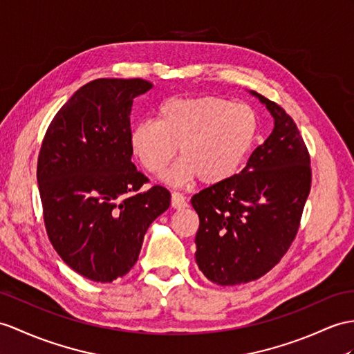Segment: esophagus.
<instances>
[{
  "label": "esophagus",
  "mask_w": 354,
  "mask_h": 354,
  "mask_svg": "<svg viewBox=\"0 0 354 354\" xmlns=\"http://www.w3.org/2000/svg\"><path fill=\"white\" fill-rule=\"evenodd\" d=\"M171 205H172V209L182 210V209H186V207H187V201H186V198L182 194L172 192V195H171Z\"/></svg>",
  "instance_id": "esophagus-1"
}]
</instances>
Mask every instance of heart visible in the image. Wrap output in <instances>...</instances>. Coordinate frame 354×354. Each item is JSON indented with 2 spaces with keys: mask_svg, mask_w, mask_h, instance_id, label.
<instances>
[{
  "mask_svg": "<svg viewBox=\"0 0 354 354\" xmlns=\"http://www.w3.org/2000/svg\"><path fill=\"white\" fill-rule=\"evenodd\" d=\"M258 135L255 111L219 96L174 97L158 108L156 122L141 120L129 132V144L141 165L160 174L180 147L182 160L167 174L168 183L185 186L200 178L219 185L242 169Z\"/></svg>",
  "mask_w": 354,
  "mask_h": 354,
  "instance_id": "obj_1",
  "label": "heart"
}]
</instances>
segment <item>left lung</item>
<instances>
[{
    "instance_id": "obj_1",
    "label": "left lung",
    "mask_w": 354,
    "mask_h": 354,
    "mask_svg": "<svg viewBox=\"0 0 354 354\" xmlns=\"http://www.w3.org/2000/svg\"><path fill=\"white\" fill-rule=\"evenodd\" d=\"M251 94L272 114V133L239 174L191 200L200 216L195 260L218 286L255 281L281 261L311 191L309 153L296 123L278 103Z\"/></svg>"
}]
</instances>
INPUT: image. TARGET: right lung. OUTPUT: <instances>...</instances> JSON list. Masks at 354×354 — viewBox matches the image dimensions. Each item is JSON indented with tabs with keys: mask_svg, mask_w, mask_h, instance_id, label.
I'll return each instance as SVG.
<instances>
[{
	"mask_svg": "<svg viewBox=\"0 0 354 354\" xmlns=\"http://www.w3.org/2000/svg\"><path fill=\"white\" fill-rule=\"evenodd\" d=\"M153 84L102 77L77 90L43 138L37 183L48 237L62 260L84 278H123L140 257L151 222L171 194L132 163L133 99Z\"/></svg>",
	"mask_w": 354,
	"mask_h": 354,
	"instance_id": "right-lung-1",
	"label": "right lung"
}]
</instances>
